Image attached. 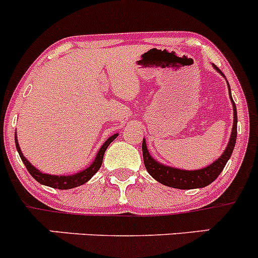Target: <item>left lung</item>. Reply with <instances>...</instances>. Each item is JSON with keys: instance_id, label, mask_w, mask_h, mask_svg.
Returning <instances> with one entry per match:
<instances>
[{"instance_id": "8db88e82", "label": "left lung", "mask_w": 258, "mask_h": 258, "mask_svg": "<svg viewBox=\"0 0 258 258\" xmlns=\"http://www.w3.org/2000/svg\"><path fill=\"white\" fill-rule=\"evenodd\" d=\"M214 68L223 76V73L220 72L219 68L215 67V66ZM228 88H229V85H228ZM229 94H230V88H229ZM230 100H232V104H233L232 134H230V138H229V142H228L227 148H225V151L223 152V154L217 159V161L213 162V163L210 164V166H208V167L201 168V170H194V171L180 170V168H173V167H170V166H164V164L159 163L158 161H156V159L149 154L148 148H147L146 139H143L142 151H143L144 166H146L149 175H151L154 180L161 182L162 185L170 186V187H175V188H180V190H190V188L205 187V186L210 185L214 180H217V177L220 175L223 168L225 167L228 159H229L230 156H232V152L235 146V139H237V109H235V104L234 101H233L232 96H230Z\"/></svg>"}]
</instances>
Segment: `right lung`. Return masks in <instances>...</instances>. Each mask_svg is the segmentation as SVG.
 Here are the masks:
<instances>
[{
  "label": "right lung",
  "instance_id": "add662e5",
  "mask_svg": "<svg viewBox=\"0 0 258 258\" xmlns=\"http://www.w3.org/2000/svg\"><path fill=\"white\" fill-rule=\"evenodd\" d=\"M117 136H119V134H114V136L110 137V138L102 144L100 151L97 152V156L95 157V161L92 162L87 168L80 171L78 173H75V175H68V176L48 175V173L40 172L38 168L34 167L33 164H31L30 162L24 157L23 152H21L20 149V146H19V143H17L16 137H15V143H16V149L17 152H19V154H20L21 161L24 162L25 167L28 168L29 173H30V175L33 176L39 183L49 186V187H53V188H59V190H68V188L77 187V186H81L83 185V183H86L91 177H92V176L95 175V173L97 172V171L100 170V167H101V164H102V158H104L105 151H106V148L110 146V143H111Z\"/></svg>",
  "mask_w": 258,
  "mask_h": 258
}]
</instances>
